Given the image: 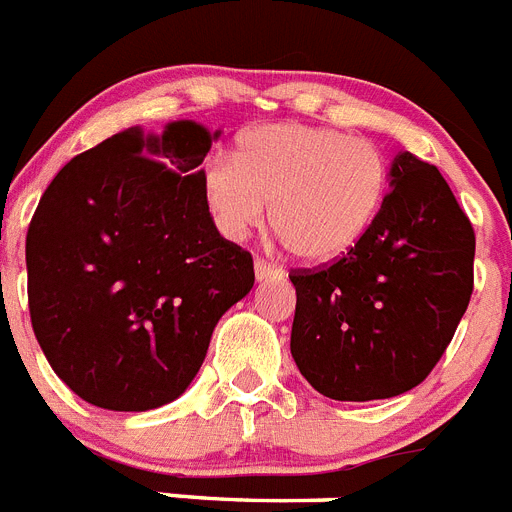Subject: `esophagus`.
I'll return each mask as SVG.
<instances>
[{
	"instance_id": "esophagus-1",
	"label": "esophagus",
	"mask_w": 512,
	"mask_h": 512,
	"mask_svg": "<svg viewBox=\"0 0 512 512\" xmlns=\"http://www.w3.org/2000/svg\"><path fill=\"white\" fill-rule=\"evenodd\" d=\"M255 278L257 283H267V280H280L283 278V270L278 265L267 260H255Z\"/></svg>"
}]
</instances>
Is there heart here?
I'll return each instance as SVG.
<instances>
[{
    "label": "heart",
    "instance_id": "heart-1",
    "mask_svg": "<svg viewBox=\"0 0 512 512\" xmlns=\"http://www.w3.org/2000/svg\"><path fill=\"white\" fill-rule=\"evenodd\" d=\"M380 147L329 127L267 124L239 137L232 158H211L201 193L216 229L245 239L265 222L296 257L329 262L370 232L388 193Z\"/></svg>",
    "mask_w": 512,
    "mask_h": 512
}]
</instances>
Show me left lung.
Returning <instances> with one entry per match:
<instances>
[{
	"instance_id": "1",
	"label": "left lung",
	"mask_w": 512,
	"mask_h": 512,
	"mask_svg": "<svg viewBox=\"0 0 512 512\" xmlns=\"http://www.w3.org/2000/svg\"><path fill=\"white\" fill-rule=\"evenodd\" d=\"M390 186L347 255L290 273V354L331 400H382L421 385L472 296L474 229L439 168L400 153Z\"/></svg>"
}]
</instances>
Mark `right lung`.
<instances>
[{
    "mask_svg": "<svg viewBox=\"0 0 512 512\" xmlns=\"http://www.w3.org/2000/svg\"><path fill=\"white\" fill-rule=\"evenodd\" d=\"M206 127H140L76 155L27 229L32 331L55 375L107 411L186 393L216 321L255 283L252 255L216 232L201 193Z\"/></svg>",
    "mask_w": 512,
    "mask_h": 512,
    "instance_id": "1",
    "label": "right lung"
}]
</instances>
